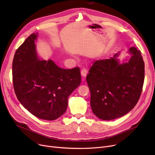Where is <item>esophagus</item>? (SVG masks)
I'll use <instances>...</instances> for the list:
<instances>
[{"label":"esophagus","instance_id":"esophagus-1","mask_svg":"<svg viewBox=\"0 0 155 155\" xmlns=\"http://www.w3.org/2000/svg\"><path fill=\"white\" fill-rule=\"evenodd\" d=\"M87 71L85 68H83L82 69V70H81V75H82V77L83 78L87 76Z\"/></svg>","mask_w":155,"mask_h":155}]
</instances>
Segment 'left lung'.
I'll return each mask as SVG.
<instances>
[{
  "label": "left lung",
  "mask_w": 155,
  "mask_h": 155,
  "mask_svg": "<svg viewBox=\"0 0 155 155\" xmlns=\"http://www.w3.org/2000/svg\"><path fill=\"white\" fill-rule=\"evenodd\" d=\"M120 63L119 53L109 59L97 60L86 77L91 92V105L94 114L102 120H112L131 110L141 96L144 80V63L136 48Z\"/></svg>",
  "instance_id": "obj_1"
}]
</instances>
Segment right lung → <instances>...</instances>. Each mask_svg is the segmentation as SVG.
Wrapping results in <instances>:
<instances>
[{
    "instance_id": "obj_1",
    "label": "right lung",
    "mask_w": 155,
    "mask_h": 155,
    "mask_svg": "<svg viewBox=\"0 0 155 155\" xmlns=\"http://www.w3.org/2000/svg\"><path fill=\"white\" fill-rule=\"evenodd\" d=\"M32 33L16 50L12 61L14 92L20 103L35 116L58 119L66 112L69 95L81 82L79 67L64 69L51 60H39Z\"/></svg>"
}]
</instances>
